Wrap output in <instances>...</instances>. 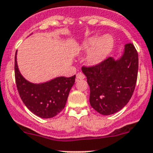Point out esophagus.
Segmentation results:
<instances>
[{
    "instance_id": "esophagus-1",
    "label": "esophagus",
    "mask_w": 153,
    "mask_h": 153,
    "mask_svg": "<svg viewBox=\"0 0 153 153\" xmlns=\"http://www.w3.org/2000/svg\"><path fill=\"white\" fill-rule=\"evenodd\" d=\"M85 78V75L83 74V73H82V72L77 73L76 82H78V81H79V80H82V79H84Z\"/></svg>"
}]
</instances>
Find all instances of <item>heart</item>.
Wrapping results in <instances>:
<instances>
[{
	"label": "heart",
	"instance_id": "b5f03b06",
	"mask_svg": "<svg viewBox=\"0 0 153 153\" xmlns=\"http://www.w3.org/2000/svg\"><path fill=\"white\" fill-rule=\"evenodd\" d=\"M113 45V39L110 35H104L99 39L97 37H92L85 40L81 45V49L83 51H88L87 61L91 65L102 62L111 51Z\"/></svg>",
	"mask_w": 153,
	"mask_h": 153
}]
</instances>
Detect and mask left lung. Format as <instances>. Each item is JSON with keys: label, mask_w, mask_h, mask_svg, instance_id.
<instances>
[{"label": "left lung", "mask_w": 153, "mask_h": 153, "mask_svg": "<svg viewBox=\"0 0 153 153\" xmlns=\"http://www.w3.org/2000/svg\"><path fill=\"white\" fill-rule=\"evenodd\" d=\"M138 68V53L132 43L125 45L119 60L108 57L95 65L82 66L90 87L91 107L104 115L120 111L133 94Z\"/></svg>", "instance_id": "1"}]
</instances>
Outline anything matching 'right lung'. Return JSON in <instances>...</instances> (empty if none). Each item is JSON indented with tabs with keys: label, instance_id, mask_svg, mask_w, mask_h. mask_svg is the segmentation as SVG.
I'll use <instances>...</instances> for the list:
<instances>
[{
	"label": "right lung",
	"instance_id": "add662e5",
	"mask_svg": "<svg viewBox=\"0 0 153 153\" xmlns=\"http://www.w3.org/2000/svg\"><path fill=\"white\" fill-rule=\"evenodd\" d=\"M14 75L18 93L24 104L37 116L49 119L58 115L65 106L69 91L75 84V75L58 77L42 84H33L21 75L14 58Z\"/></svg>",
	"mask_w": 153,
	"mask_h": 153
}]
</instances>
